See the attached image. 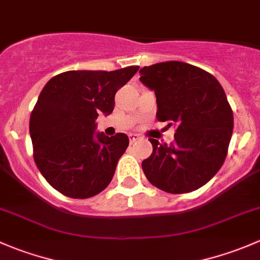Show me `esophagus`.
<instances>
[{"mask_svg": "<svg viewBox=\"0 0 260 260\" xmlns=\"http://www.w3.org/2000/svg\"><path fill=\"white\" fill-rule=\"evenodd\" d=\"M140 140V136L138 135H129V142L131 143H135Z\"/></svg>", "mask_w": 260, "mask_h": 260, "instance_id": "1", "label": "esophagus"}]
</instances>
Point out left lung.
Returning a JSON list of instances; mask_svg holds the SVG:
<instances>
[{
	"label": "left lung",
	"mask_w": 260,
	"mask_h": 260,
	"mask_svg": "<svg viewBox=\"0 0 260 260\" xmlns=\"http://www.w3.org/2000/svg\"><path fill=\"white\" fill-rule=\"evenodd\" d=\"M140 80L154 91L157 119L176 125L175 141L153 151L142 170L153 186L170 193L198 190L216 175L226 158L234 118L214 75L182 61H165L140 70Z\"/></svg>",
	"instance_id": "8db88e82"
}]
</instances>
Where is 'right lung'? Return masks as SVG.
I'll use <instances>...</instances> for the list:
<instances>
[{
  "instance_id": "obj_1",
  "label": "right lung",
  "mask_w": 260,
  "mask_h": 260,
  "mask_svg": "<svg viewBox=\"0 0 260 260\" xmlns=\"http://www.w3.org/2000/svg\"><path fill=\"white\" fill-rule=\"evenodd\" d=\"M138 69L70 70L55 75L41 90L30 117L34 159L62 195L91 198L113 179L129 140L124 133H95V119L113 112L115 93Z\"/></svg>"
}]
</instances>
